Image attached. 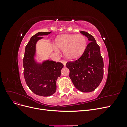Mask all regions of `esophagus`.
Instances as JSON below:
<instances>
[{
	"mask_svg": "<svg viewBox=\"0 0 127 127\" xmlns=\"http://www.w3.org/2000/svg\"><path fill=\"white\" fill-rule=\"evenodd\" d=\"M62 63L63 64H64V66L65 67L66 66V61H64V60H63L62 61Z\"/></svg>",
	"mask_w": 127,
	"mask_h": 127,
	"instance_id": "obj_1",
	"label": "esophagus"
}]
</instances>
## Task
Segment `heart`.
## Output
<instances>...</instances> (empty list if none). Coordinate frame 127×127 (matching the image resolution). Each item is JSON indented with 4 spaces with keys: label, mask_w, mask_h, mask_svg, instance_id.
Listing matches in <instances>:
<instances>
[{
    "label": "heart",
    "mask_w": 127,
    "mask_h": 127,
    "mask_svg": "<svg viewBox=\"0 0 127 127\" xmlns=\"http://www.w3.org/2000/svg\"><path fill=\"white\" fill-rule=\"evenodd\" d=\"M56 45L58 48L64 51V56L68 60L78 59L85 51L87 47V40L82 34H64L58 36L56 40ZM58 51V49L55 47Z\"/></svg>",
    "instance_id": "1"
}]
</instances>
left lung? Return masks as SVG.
<instances>
[{
    "label": "left lung",
    "instance_id": "8db88e82",
    "mask_svg": "<svg viewBox=\"0 0 127 127\" xmlns=\"http://www.w3.org/2000/svg\"><path fill=\"white\" fill-rule=\"evenodd\" d=\"M90 42L79 58L69 61L66 67L69 69V77L75 87L83 92L95 90L103 77L104 63L99 46L94 37L85 31H80Z\"/></svg>",
    "mask_w": 127,
    "mask_h": 127
}]
</instances>
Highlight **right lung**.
Returning a JSON list of instances; mask_svg holds the SVG:
<instances>
[{
    "label": "right lung",
    "instance_id": "add662e5",
    "mask_svg": "<svg viewBox=\"0 0 127 127\" xmlns=\"http://www.w3.org/2000/svg\"><path fill=\"white\" fill-rule=\"evenodd\" d=\"M52 32H40L30 39L25 47L23 58L24 76L27 85L34 93L41 96H49L56 91V81L61 75L64 64L46 60L38 63L35 60L37 41Z\"/></svg>",
    "mask_w": 127,
    "mask_h": 127
}]
</instances>
